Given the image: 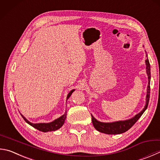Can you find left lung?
<instances>
[{
    "label": "left lung",
    "mask_w": 160,
    "mask_h": 160,
    "mask_svg": "<svg viewBox=\"0 0 160 160\" xmlns=\"http://www.w3.org/2000/svg\"><path fill=\"white\" fill-rule=\"evenodd\" d=\"M146 57H148V55H146ZM146 72L148 74V85L147 88V96H146V103L145 106L144 108L143 109L141 112H140L135 117H133L129 120H124V121H118L115 122H110V123H105V122H101L93 117L92 115V123L94 125V128L98 132L101 133H105L106 134H119V133H122L127 132L129 130L131 127H132L133 124H134L141 116L143 115V113L145 112L148 106L149 99H150V66L148 59L146 60Z\"/></svg>",
    "instance_id": "left-lung-1"
}]
</instances>
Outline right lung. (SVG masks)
Wrapping results in <instances>:
<instances>
[{
    "label": "right lung",
    "instance_id": "right-lung-1",
    "mask_svg": "<svg viewBox=\"0 0 160 160\" xmlns=\"http://www.w3.org/2000/svg\"><path fill=\"white\" fill-rule=\"evenodd\" d=\"M74 90L75 89H72L68 93V94L67 96V98H66V99H68V98L71 97V94L74 92ZM22 117L24 118V120H25L26 122H27L28 124H30L31 126L34 127V128H36L39 131H41V132H51V131H56L57 129H59L60 127H62L63 124H64V122L66 118V112H65L64 115L61 116L60 118L54 120L53 122H52L50 123L33 124L30 122L29 121H28L22 115Z\"/></svg>",
    "mask_w": 160,
    "mask_h": 160
}]
</instances>
